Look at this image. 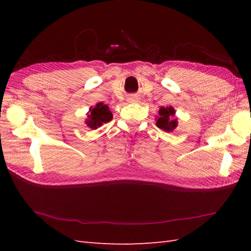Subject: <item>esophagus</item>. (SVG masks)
Listing matches in <instances>:
<instances>
[{
  "label": "esophagus",
  "mask_w": 251,
  "mask_h": 251,
  "mask_svg": "<svg viewBox=\"0 0 251 251\" xmlns=\"http://www.w3.org/2000/svg\"><path fill=\"white\" fill-rule=\"evenodd\" d=\"M128 102H130V103L138 102V98L137 97H129L128 98Z\"/></svg>",
  "instance_id": "esophagus-1"
}]
</instances>
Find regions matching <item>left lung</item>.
<instances>
[{
	"instance_id": "8db88e82",
	"label": "left lung",
	"mask_w": 251,
	"mask_h": 251,
	"mask_svg": "<svg viewBox=\"0 0 251 251\" xmlns=\"http://www.w3.org/2000/svg\"><path fill=\"white\" fill-rule=\"evenodd\" d=\"M176 111L172 105L161 106L156 116V126L166 132H173L178 126V121L175 117Z\"/></svg>"
}]
</instances>
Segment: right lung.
<instances>
[{"label": "right lung", "mask_w": 251, "mask_h": 251, "mask_svg": "<svg viewBox=\"0 0 251 251\" xmlns=\"http://www.w3.org/2000/svg\"><path fill=\"white\" fill-rule=\"evenodd\" d=\"M112 119H113V114L110 111L109 106L103 102H99L94 108L90 106L87 113V119L85 120V124L90 129H97L105 123L110 122Z\"/></svg>", "instance_id": "1"}]
</instances>
